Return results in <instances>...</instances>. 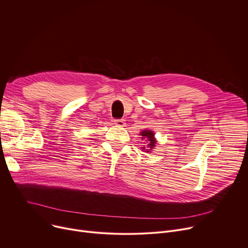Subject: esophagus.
I'll list each match as a JSON object with an SVG mask.
<instances>
[{"label": "esophagus", "mask_w": 248, "mask_h": 248, "mask_svg": "<svg viewBox=\"0 0 248 248\" xmlns=\"http://www.w3.org/2000/svg\"><path fill=\"white\" fill-rule=\"evenodd\" d=\"M114 124L116 126H119V127H124L125 126V120L124 119H118V120H115L114 121Z\"/></svg>", "instance_id": "esophagus-1"}]
</instances>
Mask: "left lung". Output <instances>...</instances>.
I'll list each match as a JSON object with an SVG mask.
<instances>
[{"instance_id": "left-lung-1", "label": "left lung", "mask_w": 248, "mask_h": 248, "mask_svg": "<svg viewBox=\"0 0 248 248\" xmlns=\"http://www.w3.org/2000/svg\"><path fill=\"white\" fill-rule=\"evenodd\" d=\"M142 139L146 141V147H143V150L145 152H151L152 149H154L155 144H156V139L154 137V132L152 130H143L141 134Z\"/></svg>"}]
</instances>
